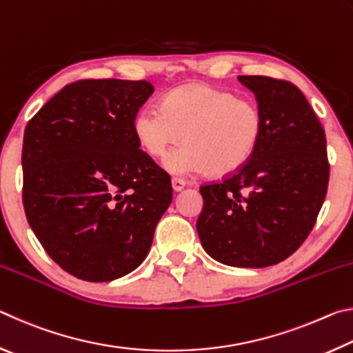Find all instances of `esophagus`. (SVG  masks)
<instances>
[{"mask_svg": "<svg viewBox=\"0 0 353 353\" xmlns=\"http://www.w3.org/2000/svg\"><path fill=\"white\" fill-rule=\"evenodd\" d=\"M171 185H172V190H174V191H181V190H183V188H185V185H187V182H185L183 179L172 177Z\"/></svg>", "mask_w": 353, "mask_h": 353, "instance_id": "34e87169", "label": "esophagus"}]
</instances>
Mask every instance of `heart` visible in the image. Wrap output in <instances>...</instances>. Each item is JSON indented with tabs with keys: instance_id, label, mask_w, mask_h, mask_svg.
Wrapping results in <instances>:
<instances>
[{
	"instance_id": "b5f03b06",
	"label": "heart",
	"mask_w": 353,
	"mask_h": 353,
	"mask_svg": "<svg viewBox=\"0 0 353 353\" xmlns=\"http://www.w3.org/2000/svg\"><path fill=\"white\" fill-rule=\"evenodd\" d=\"M132 130L143 151L160 157L170 146L183 145L165 157V168L185 176L207 170L227 176L246 165L263 135V113L249 98L205 83H190L170 92L160 105L135 113Z\"/></svg>"
}]
</instances>
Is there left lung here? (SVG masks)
<instances>
[{"mask_svg": "<svg viewBox=\"0 0 353 353\" xmlns=\"http://www.w3.org/2000/svg\"><path fill=\"white\" fill-rule=\"evenodd\" d=\"M238 81L261 109V141L241 170L199 188L204 208L196 229L216 261L266 268L294 254L313 229L330 177L327 141L294 83L268 76Z\"/></svg>", "mask_w": 353, "mask_h": 353, "instance_id": "1", "label": "left lung"}]
</instances>
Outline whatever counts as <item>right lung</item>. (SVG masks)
Here are the masks:
<instances>
[{
	"mask_svg": "<svg viewBox=\"0 0 353 353\" xmlns=\"http://www.w3.org/2000/svg\"><path fill=\"white\" fill-rule=\"evenodd\" d=\"M152 93L148 81H76L25 129L28 223L46 254L81 280L110 282L139 268L172 201L171 177L132 130Z\"/></svg>",
	"mask_w": 353,
	"mask_h": 353,
	"instance_id": "add662e5",
	"label": "right lung"
}]
</instances>
